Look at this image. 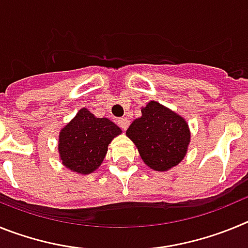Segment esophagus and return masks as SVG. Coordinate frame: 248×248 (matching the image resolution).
Masks as SVG:
<instances>
[{
	"instance_id": "esophagus-1",
	"label": "esophagus",
	"mask_w": 248,
	"mask_h": 248,
	"mask_svg": "<svg viewBox=\"0 0 248 248\" xmlns=\"http://www.w3.org/2000/svg\"><path fill=\"white\" fill-rule=\"evenodd\" d=\"M118 125H119L123 130H126L129 126V120L126 119V118H120V119H118Z\"/></svg>"
}]
</instances>
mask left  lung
<instances>
[{"mask_svg": "<svg viewBox=\"0 0 248 248\" xmlns=\"http://www.w3.org/2000/svg\"><path fill=\"white\" fill-rule=\"evenodd\" d=\"M126 135L144 163L156 171L176 166L185 157L190 144L186 120L155 100L141 109V117L131 123Z\"/></svg>", "mask_w": 248, "mask_h": 248, "instance_id": "obj_1", "label": "left lung"}]
</instances>
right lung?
Masks as SVG:
<instances>
[{
	"instance_id": "add662e5",
	"label": "right lung",
	"mask_w": 248,
	"mask_h": 248,
	"mask_svg": "<svg viewBox=\"0 0 248 248\" xmlns=\"http://www.w3.org/2000/svg\"><path fill=\"white\" fill-rule=\"evenodd\" d=\"M119 134V126L108 118L94 117L88 109L82 108L59 133L62 164L78 174H92L103 163L111 140Z\"/></svg>"
}]
</instances>
